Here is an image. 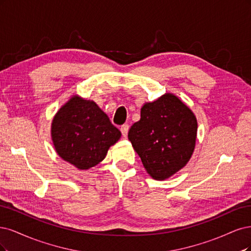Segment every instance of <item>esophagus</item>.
Wrapping results in <instances>:
<instances>
[{"label": "esophagus", "mask_w": 251, "mask_h": 251, "mask_svg": "<svg viewBox=\"0 0 251 251\" xmlns=\"http://www.w3.org/2000/svg\"><path fill=\"white\" fill-rule=\"evenodd\" d=\"M128 130H129V126H128L127 124L121 126V132H122V135H123L124 137H126V136H127V134H128Z\"/></svg>", "instance_id": "1"}]
</instances>
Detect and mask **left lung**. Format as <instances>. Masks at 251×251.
Here are the masks:
<instances>
[{
  "instance_id": "8db88e82",
  "label": "left lung",
  "mask_w": 251,
  "mask_h": 251,
  "mask_svg": "<svg viewBox=\"0 0 251 251\" xmlns=\"http://www.w3.org/2000/svg\"><path fill=\"white\" fill-rule=\"evenodd\" d=\"M197 120L176 96L166 94L141 109V120L128 139L152 178H169L190 160L195 148Z\"/></svg>"
}]
</instances>
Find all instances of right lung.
I'll return each instance as SVG.
<instances>
[{
	"label": "right lung",
	"instance_id": "right-lung-1",
	"mask_svg": "<svg viewBox=\"0 0 251 251\" xmlns=\"http://www.w3.org/2000/svg\"><path fill=\"white\" fill-rule=\"evenodd\" d=\"M51 133L58 155L80 170L98 165L121 137L98 105L77 96L56 114Z\"/></svg>",
	"mask_w": 251,
	"mask_h": 251
}]
</instances>
